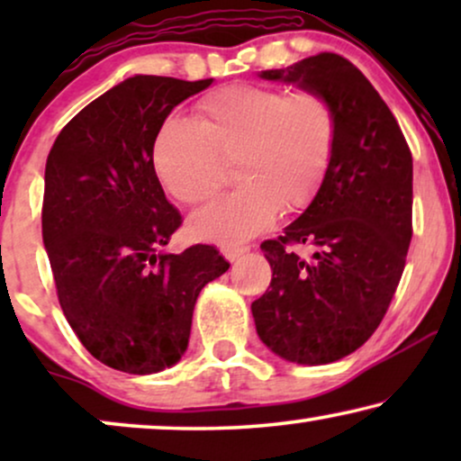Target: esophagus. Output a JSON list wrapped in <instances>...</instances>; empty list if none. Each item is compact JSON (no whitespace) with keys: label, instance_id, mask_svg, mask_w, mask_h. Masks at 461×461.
Listing matches in <instances>:
<instances>
[{"label":"esophagus","instance_id":"esophagus-1","mask_svg":"<svg viewBox=\"0 0 461 461\" xmlns=\"http://www.w3.org/2000/svg\"><path fill=\"white\" fill-rule=\"evenodd\" d=\"M248 251H249V245H245V243H241V245H226V248H222V254L229 258L230 262L239 260V258H241L243 254H248Z\"/></svg>","mask_w":461,"mask_h":461}]
</instances>
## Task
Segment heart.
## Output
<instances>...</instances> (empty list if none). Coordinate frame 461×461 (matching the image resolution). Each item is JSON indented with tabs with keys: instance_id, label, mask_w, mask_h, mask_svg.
I'll return each instance as SVG.
<instances>
[{
	"instance_id": "obj_1",
	"label": "heart",
	"mask_w": 461,
	"mask_h": 461,
	"mask_svg": "<svg viewBox=\"0 0 461 461\" xmlns=\"http://www.w3.org/2000/svg\"><path fill=\"white\" fill-rule=\"evenodd\" d=\"M338 111L321 90L230 84L194 104V122L167 117L153 138V169L174 199L199 203L235 161L239 188L193 213V237L235 245L267 229L276 210L311 205L330 174Z\"/></svg>"
}]
</instances>
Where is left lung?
Wrapping results in <instances>:
<instances>
[{"instance_id": "left-lung-1", "label": "left lung", "mask_w": 461, "mask_h": 461, "mask_svg": "<svg viewBox=\"0 0 461 461\" xmlns=\"http://www.w3.org/2000/svg\"><path fill=\"white\" fill-rule=\"evenodd\" d=\"M260 77L325 92L338 111V142L312 203L260 245L273 279L251 314L275 355L333 363L367 342L399 287L413 235L411 150L393 111L344 56L321 52ZM300 244L313 249L311 258L297 254Z\"/></svg>"}]
</instances>
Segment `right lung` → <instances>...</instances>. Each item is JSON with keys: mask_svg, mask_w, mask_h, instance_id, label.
<instances>
[{"mask_svg": "<svg viewBox=\"0 0 461 461\" xmlns=\"http://www.w3.org/2000/svg\"><path fill=\"white\" fill-rule=\"evenodd\" d=\"M212 79L136 75L60 130L46 161L41 232L56 295L94 358L144 375L185 355L194 302L230 264L213 245L163 254L182 226L153 169V138Z\"/></svg>", "mask_w": 461, "mask_h": 461, "instance_id": "add662e5", "label": "right lung"}]
</instances>
